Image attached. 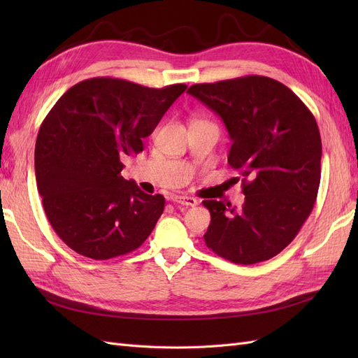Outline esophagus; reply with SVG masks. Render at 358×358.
Wrapping results in <instances>:
<instances>
[{
  "label": "esophagus",
  "mask_w": 358,
  "mask_h": 358,
  "mask_svg": "<svg viewBox=\"0 0 358 358\" xmlns=\"http://www.w3.org/2000/svg\"><path fill=\"white\" fill-rule=\"evenodd\" d=\"M171 200L182 206H189V208H194V206H197L199 203L194 197H187V196H175Z\"/></svg>",
  "instance_id": "obj_1"
}]
</instances>
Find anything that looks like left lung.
<instances>
[{
  "label": "left lung",
  "mask_w": 358,
  "mask_h": 358,
  "mask_svg": "<svg viewBox=\"0 0 358 358\" xmlns=\"http://www.w3.org/2000/svg\"><path fill=\"white\" fill-rule=\"evenodd\" d=\"M218 115L231 138L229 164L243 178L245 203L204 200V242L236 264L278 255L300 231L317 200L321 136L315 117L284 83L245 76L189 86Z\"/></svg>",
  "instance_id": "left-lung-1"
}]
</instances>
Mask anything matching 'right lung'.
<instances>
[{
	"mask_svg": "<svg viewBox=\"0 0 358 358\" xmlns=\"http://www.w3.org/2000/svg\"><path fill=\"white\" fill-rule=\"evenodd\" d=\"M185 90L92 78L52 107L36 142V180L52 229L73 251L109 259L152 233L166 200L125 180L122 158L142 152L143 138Z\"/></svg>",
	"mask_w": 358,
	"mask_h": 358,
	"instance_id": "right-lung-1",
	"label": "right lung"
}]
</instances>
